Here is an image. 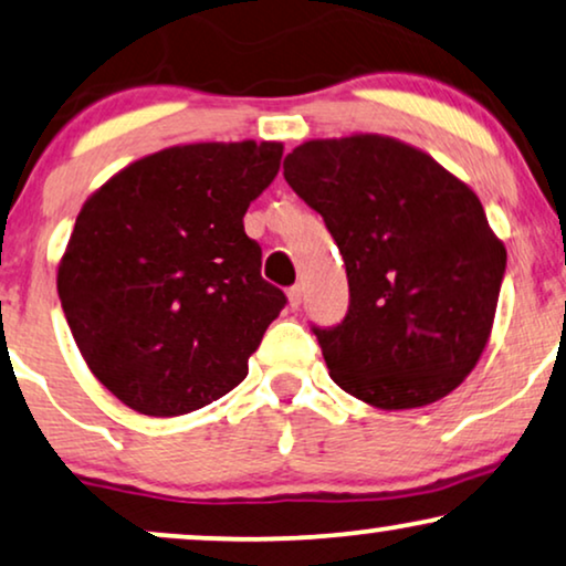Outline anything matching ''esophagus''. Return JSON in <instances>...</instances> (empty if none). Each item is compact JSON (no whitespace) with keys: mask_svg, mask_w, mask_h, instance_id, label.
Returning <instances> with one entry per match:
<instances>
[{"mask_svg":"<svg viewBox=\"0 0 566 566\" xmlns=\"http://www.w3.org/2000/svg\"><path fill=\"white\" fill-rule=\"evenodd\" d=\"M301 301H304V285H291V289H289L291 310H298Z\"/></svg>","mask_w":566,"mask_h":566,"instance_id":"34e87169","label":"esophagus"}]
</instances>
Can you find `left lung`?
<instances>
[{
  "label": "left lung",
  "mask_w": 566,
  "mask_h": 566,
  "mask_svg": "<svg viewBox=\"0 0 566 566\" xmlns=\"http://www.w3.org/2000/svg\"><path fill=\"white\" fill-rule=\"evenodd\" d=\"M283 176L346 262V317L312 325L335 385L385 410L450 395L486 348L507 268L473 189L381 135L310 139Z\"/></svg>",
  "instance_id": "left-lung-1"
}]
</instances>
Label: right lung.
<instances>
[{
    "label": "right lung",
    "instance_id": "1",
    "mask_svg": "<svg viewBox=\"0 0 566 566\" xmlns=\"http://www.w3.org/2000/svg\"><path fill=\"white\" fill-rule=\"evenodd\" d=\"M281 143H197L139 158L83 205L56 275L64 317L95 379L145 416L223 398L285 306L260 275L249 202Z\"/></svg>",
    "mask_w": 566,
    "mask_h": 566
}]
</instances>
